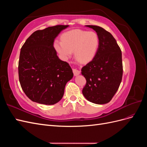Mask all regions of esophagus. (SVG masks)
<instances>
[{
	"instance_id": "1",
	"label": "esophagus",
	"mask_w": 147,
	"mask_h": 147,
	"mask_svg": "<svg viewBox=\"0 0 147 147\" xmlns=\"http://www.w3.org/2000/svg\"><path fill=\"white\" fill-rule=\"evenodd\" d=\"M73 72L75 76H77V75L80 74V71L77 69H73Z\"/></svg>"
}]
</instances>
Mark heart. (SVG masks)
<instances>
[{
    "mask_svg": "<svg viewBox=\"0 0 147 147\" xmlns=\"http://www.w3.org/2000/svg\"><path fill=\"white\" fill-rule=\"evenodd\" d=\"M62 42L56 41L55 48L63 59H67L75 51L76 59L82 63L91 61L99 45L98 35L94 31L74 29L62 35Z\"/></svg>",
    "mask_w": 147,
    "mask_h": 147,
    "instance_id": "b5f03b06",
    "label": "heart"
}]
</instances>
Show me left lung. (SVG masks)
<instances>
[{
  "mask_svg": "<svg viewBox=\"0 0 147 147\" xmlns=\"http://www.w3.org/2000/svg\"><path fill=\"white\" fill-rule=\"evenodd\" d=\"M86 26L98 35L99 45L94 58L82 69V74L86 80L82 92L90 102L105 104L112 100L121 82V51L108 31L97 26Z\"/></svg>",
  "mask_w": 147,
  "mask_h": 147,
  "instance_id": "left-lung-1",
  "label": "left lung"
}]
</instances>
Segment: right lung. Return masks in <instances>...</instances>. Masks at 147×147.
Listing matches in <instances>:
<instances>
[{"instance_id":"right-lung-1","label":"right lung","mask_w":147,"mask_h":147,"mask_svg":"<svg viewBox=\"0 0 147 147\" xmlns=\"http://www.w3.org/2000/svg\"><path fill=\"white\" fill-rule=\"evenodd\" d=\"M68 26L57 25L35 31L21 49L19 80L26 95L33 102L56 104L74 76L69 64L59 58L53 47L56 37Z\"/></svg>"}]
</instances>
